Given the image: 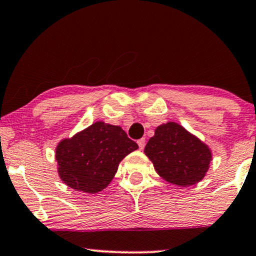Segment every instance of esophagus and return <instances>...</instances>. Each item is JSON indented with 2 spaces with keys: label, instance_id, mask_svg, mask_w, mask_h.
<instances>
[{
  "label": "esophagus",
  "instance_id": "esophagus-1",
  "mask_svg": "<svg viewBox=\"0 0 256 256\" xmlns=\"http://www.w3.org/2000/svg\"><path fill=\"white\" fill-rule=\"evenodd\" d=\"M137 143H138V146H140V149L143 150L144 146H146V140H144V138H140V140H138Z\"/></svg>",
  "mask_w": 256,
  "mask_h": 256
}]
</instances>
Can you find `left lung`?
<instances>
[{
  "label": "left lung",
  "instance_id": "1",
  "mask_svg": "<svg viewBox=\"0 0 256 256\" xmlns=\"http://www.w3.org/2000/svg\"><path fill=\"white\" fill-rule=\"evenodd\" d=\"M144 152L160 176L182 187L199 182L212 158L208 146L176 122L158 126Z\"/></svg>",
  "mask_w": 256,
  "mask_h": 256
}]
</instances>
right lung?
Wrapping results in <instances>:
<instances>
[{"label":"right lung","mask_w":256,"mask_h":256,"mask_svg":"<svg viewBox=\"0 0 256 256\" xmlns=\"http://www.w3.org/2000/svg\"><path fill=\"white\" fill-rule=\"evenodd\" d=\"M137 149L120 126L94 122L58 144V174L72 188L94 194L108 186L120 161Z\"/></svg>","instance_id":"right-lung-1"}]
</instances>
